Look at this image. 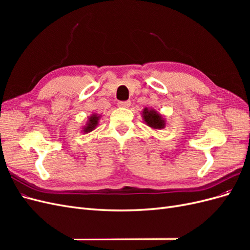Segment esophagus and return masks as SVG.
<instances>
[{
    "mask_svg": "<svg viewBox=\"0 0 250 250\" xmlns=\"http://www.w3.org/2000/svg\"><path fill=\"white\" fill-rule=\"evenodd\" d=\"M119 107H123V108H127L130 106V101H120L118 103Z\"/></svg>",
    "mask_w": 250,
    "mask_h": 250,
    "instance_id": "esophagus-1",
    "label": "esophagus"
}]
</instances>
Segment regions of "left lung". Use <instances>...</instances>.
Segmentation results:
<instances>
[{"label": "left lung", "mask_w": 250, "mask_h": 250, "mask_svg": "<svg viewBox=\"0 0 250 250\" xmlns=\"http://www.w3.org/2000/svg\"><path fill=\"white\" fill-rule=\"evenodd\" d=\"M142 117L144 122L149 127L152 128L154 130H162L166 127V120L161 115L160 112L156 111L154 108H147L145 107L143 109Z\"/></svg>", "instance_id": "1"}]
</instances>
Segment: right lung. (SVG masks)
I'll list each match as a JSON object with an SVG mask.
<instances>
[{
    "label": "right lung",
    "mask_w": 250,
    "mask_h": 250,
    "mask_svg": "<svg viewBox=\"0 0 250 250\" xmlns=\"http://www.w3.org/2000/svg\"><path fill=\"white\" fill-rule=\"evenodd\" d=\"M101 116L98 115V113H92L86 121V123L84 126H82V130L81 132L83 133H88L90 131L95 130L98 124H99V121H100Z\"/></svg>",
    "instance_id": "obj_1"
}]
</instances>
